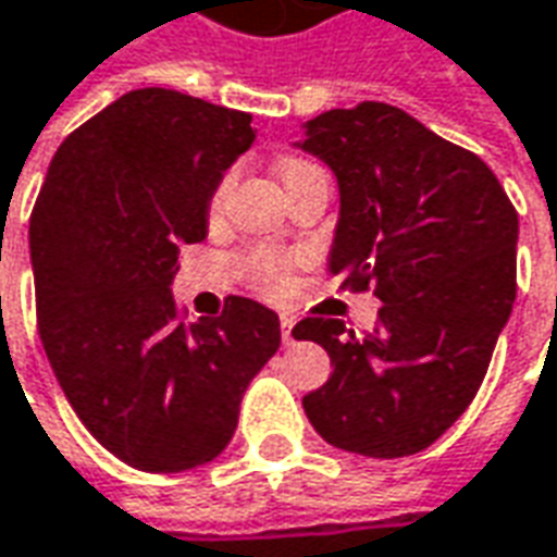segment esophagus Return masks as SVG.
<instances>
[{"mask_svg": "<svg viewBox=\"0 0 557 557\" xmlns=\"http://www.w3.org/2000/svg\"><path fill=\"white\" fill-rule=\"evenodd\" d=\"M292 329H295V319L292 317L280 319V337H283V344L286 346L295 344V332H292Z\"/></svg>", "mask_w": 557, "mask_h": 557, "instance_id": "obj_1", "label": "esophagus"}]
</instances>
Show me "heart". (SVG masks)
<instances>
[{"label":"heart","mask_w":557,"mask_h":557,"mask_svg":"<svg viewBox=\"0 0 557 557\" xmlns=\"http://www.w3.org/2000/svg\"><path fill=\"white\" fill-rule=\"evenodd\" d=\"M310 162H305V159H283L280 162V181H286V177H292L295 171L307 169ZM232 174H225L223 181L216 184V189H213L211 196V213H220L223 211L225 205V196H228V189H232ZM247 271H250L252 283L259 286V289L265 292H280L283 286H286V280H289V262L286 259H280V256H274V252H252V256H247Z\"/></svg>","instance_id":"obj_1"}]
</instances>
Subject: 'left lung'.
<instances>
[{"mask_svg":"<svg viewBox=\"0 0 557 557\" xmlns=\"http://www.w3.org/2000/svg\"><path fill=\"white\" fill-rule=\"evenodd\" d=\"M295 147L337 177L329 271L383 301L364 337L341 319L292 329L332 359L307 419L346 453H422L468 410L512 313L519 213L476 153L386 102L313 116Z\"/></svg>","mask_w":557,"mask_h":557,"instance_id":"left-lung-1","label":"left lung"}]
</instances>
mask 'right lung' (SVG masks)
Here are the masks:
<instances>
[{"label": "right lung", "mask_w": 557, "mask_h": 557, "mask_svg": "<svg viewBox=\"0 0 557 557\" xmlns=\"http://www.w3.org/2000/svg\"><path fill=\"white\" fill-rule=\"evenodd\" d=\"M250 114L132 89L60 144L29 220L38 334L87 431L147 473L201 468L280 346V319L232 295L186 325L171 283L208 238L216 184L256 141Z\"/></svg>", "instance_id": "add662e5"}]
</instances>
